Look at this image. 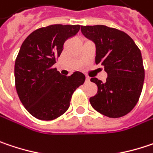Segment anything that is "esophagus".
Wrapping results in <instances>:
<instances>
[{
    "mask_svg": "<svg viewBox=\"0 0 153 153\" xmlns=\"http://www.w3.org/2000/svg\"><path fill=\"white\" fill-rule=\"evenodd\" d=\"M90 79H91V78H90L89 76H86V77H85V82H90Z\"/></svg>",
    "mask_w": 153,
    "mask_h": 153,
    "instance_id": "34e87169",
    "label": "esophagus"
}]
</instances>
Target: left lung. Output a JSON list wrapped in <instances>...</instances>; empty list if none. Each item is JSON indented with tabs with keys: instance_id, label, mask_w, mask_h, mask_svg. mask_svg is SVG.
<instances>
[{
	"instance_id": "8db88e82",
	"label": "left lung",
	"mask_w": 153,
	"mask_h": 153,
	"mask_svg": "<svg viewBox=\"0 0 153 153\" xmlns=\"http://www.w3.org/2000/svg\"><path fill=\"white\" fill-rule=\"evenodd\" d=\"M82 33L96 44V63L104 67L108 77L103 82L96 77L91 81L97 93L90 103L99 113L117 118L128 114L142 92L145 69L141 51L126 33L104 25L82 26Z\"/></svg>"
}]
</instances>
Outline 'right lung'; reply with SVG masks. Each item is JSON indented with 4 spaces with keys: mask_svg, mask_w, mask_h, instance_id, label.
Instances as JSON below:
<instances>
[{
    "mask_svg": "<svg viewBox=\"0 0 153 153\" xmlns=\"http://www.w3.org/2000/svg\"><path fill=\"white\" fill-rule=\"evenodd\" d=\"M80 25L54 24L33 31L22 42L15 63L18 97L27 111L40 120H53L66 112L74 91L85 76H62L53 65L63 43L75 36Z\"/></svg>",
    "mask_w": 153,
    "mask_h": 153,
    "instance_id": "add662e5",
    "label": "right lung"
}]
</instances>
